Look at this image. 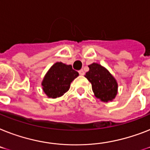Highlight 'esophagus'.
Masks as SVG:
<instances>
[{
	"label": "esophagus",
	"mask_w": 150,
	"mask_h": 150,
	"mask_svg": "<svg viewBox=\"0 0 150 150\" xmlns=\"http://www.w3.org/2000/svg\"><path fill=\"white\" fill-rule=\"evenodd\" d=\"M79 75H85V71H84L83 69H81V70H79Z\"/></svg>",
	"instance_id": "1"
}]
</instances>
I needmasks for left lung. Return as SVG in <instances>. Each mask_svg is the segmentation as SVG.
<instances>
[{
	"mask_svg": "<svg viewBox=\"0 0 150 150\" xmlns=\"http://www.w3.org/2000/svg\"><path fill=\"white\" fill-rule=\"evenodd\" d=\"M88 68L89 71L86 72L85 77L92 84L95 96L104 103L115 99L118 93V83L114 76L98 63H92Z\"/></svg>",
	"mask_w": 150,
	"mask_h": 150,
	"instance_id": "obj_1",
	"label": "left lung"
}]
</instances>
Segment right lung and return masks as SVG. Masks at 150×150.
<instances>
[{
  "instance_id": "obj_1",
  "label": "right lung",
  "mask_w": 150,
  "mask_h": 150,
  "mask_svg": "<svg viewBox=\"0 0 150 150\" xmlns=\"http://www.w3.org/2000/svg\"><path fill=\"white\" fill-rule=\"evenodd\" d=\"M78 76L79 73L72 69L71 64L56 62L41 81L42 89L48 98H58L69 91L71 81Z\"/></svg>"
}]
</instances>
